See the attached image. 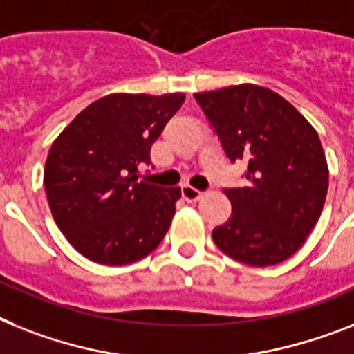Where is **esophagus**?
I'll return each mask as SVG.
<instances>
[{"mask_svg":"<svg viewBox=\"0 0 354 354\" xmlns=\"http://www.w3.org/2000/svg\"><path fill=\"white\" fill-rule=\"evenodd\" d=\"M183 197L188 201V203H195L198 198L203 197V192H198L197 188L189 186V184H184L183 186Z\"/></svg>","mask_w":354,"mask_h":354,"instance_id":"esophagus-1","label":"esophagus"}]
</instances>
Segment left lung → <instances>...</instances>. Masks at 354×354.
<instances>
[{
  "instance_id": "1",
  "label": "left lung",
  "mask_w": 354,
  "mask_h": 354,
  "mask_svg": "<svg viewBox=\"0 0 354 354\" xmlns=\"http://www.w3.org/2000/svg\"><path fill=\"white\" fill-rule=\"evenodd\" d=\"M232 162H248L244 188L224 189L232 217L213 230L218 250L248 266H275L313 232L329 170L318 133L282 95L257 84L195 93Z\"/></svg>"
}]
</instances>
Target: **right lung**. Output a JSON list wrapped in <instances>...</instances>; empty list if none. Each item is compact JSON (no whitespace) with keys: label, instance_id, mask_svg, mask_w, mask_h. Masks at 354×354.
Segmentation results:
<instances>
[{"label":"right lung","instance_id":"add662e5","mask_svg":"<svg viewBox=\"0 0 354 354\" xmlns=\"http://www.w3.org/2000/svg\"><path fill=\"white\" fill-rule=\"evenodd\" d=\"M184 103V93H110L75 115L52 145L45 189L52 217L88 261L124 266L165 239L180 188L139 180L151 145Z\"/></svg>","mask_w":354,"mask_h":354}]
</instances>
